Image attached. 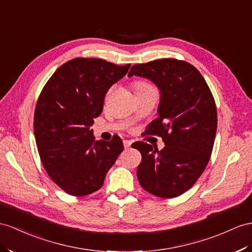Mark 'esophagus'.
Masks as SVG:
<instances>
[{
	"instance_id": "obj_1",
	"label": "esophagus",
	"mask_w": 252,
	"mask_h": 252,
	"mask_svg": "<svg viewBox=\"0 0 252 252\" xmlns=\"http://www.w3.org/2000/svg\"><path fill=\"white\" fill-rule=\"evenodd\" d=\"M131 144H132L131 140H124V146H125L126 149H127V148H130Z\"/></svg>"
}]
</instances>
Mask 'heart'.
<instances>
[{"label":"heart","instance_id":"obj_1","mask_svg":"<svg viewBox=\"0 0 252 252\" xmlns=\"http://www.w3.org/2000/svg\"><path fill=\"white\" fill-rule=\"evenodd\" d=\"M133 85H134L135 93L144 92V90H148V89H152L153 88V86L151 85V84H149L148 82H145V81H135L133 83ZM109 92H111V90H109Z\"/></svg>","mask_w":252,"mask_h":252}]
</instances>
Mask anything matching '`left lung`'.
Segmentation results:
<instances>
[{
  "label": "left lung",
  "mask_w": 252,
  "mask_h": 252,
  "mask_svg": "<svg viewBox=\"0 0 252 252\" xmlns=\"http://www.w3.org/2000/svg\"><path fill=\"white\" fill-rule=\"evenodd\" d=\"M152 81L160 92L158 117L147 132L163 138L162 150L137 141L139 184L160 198L189 190L208 165L217 130L215 100L203 76L184 61L163 59L132 66L128 76ZM133 146V145H132Z\"/></svg>",
  "instance_id": "left-lung-1"
}]
</instances>
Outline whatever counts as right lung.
Listing matches in <instances>:
<instances>
[{"instance_id": "add662e5", "label": "right lung", "mask_w": 252, "mask_h": 252, "mask_svg": "<svg viewBox=\"0 0 252 252\" xmlns=\"http://www.w3.org/2000/svg\"><path fill=\"white\" fill-rule=\"evenodd\" d=\"M130 66L76 57L55 71L38 98L34 133L40 159L51 180L71 196L100 189L124 151L117 135L94 140L90 126L102 113L107 90Z\"/></svg>"}]
</instances>
